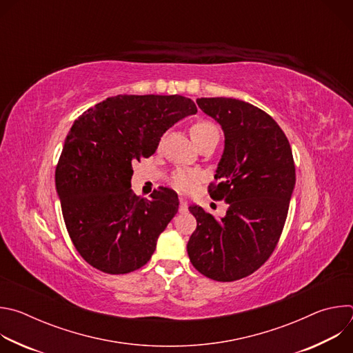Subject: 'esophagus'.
<instances>
[{
	"instance_id": "esophagus-1",
	"label": "esophagus",
	"mask_w": 353,
	"mask_h": 353,
	"mask_svg": "<svg viewBox=\"0 0 353 353\" xmlns=\"http://www.w3.org/2000/svg\"><path fill=\"white\" fill-rule=\"evenodd\" d=\"M180 212H187L188 211V205L185 199H180V207H179Z\"/></svg>"
}]
</instances>
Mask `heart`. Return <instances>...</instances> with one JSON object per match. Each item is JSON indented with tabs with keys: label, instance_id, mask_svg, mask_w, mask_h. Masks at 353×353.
I'll use <instances>...</instances> for the list:
<instances>
[{
	"label": "heart",
	"instance_id": "1",
	"mask_svg": "<svg viewBox=\"0 0 353 353\" xmlns=\"http://www.w3.org/2000/svg\"><path fill=\"white\" fill-rule=\"evenodd\" d=\"M190 134L198 148H203L204 145L215 139H219V131L216 125L207 120H198L196 123H194L190 130ZM198 180H199V176L196 172H192L188 169H177L172 174L170 183L177 191L187 194L194 190Z\"/></svg>",
	"mask_w": 353,
	"mask_h": 353
}]
</instances>
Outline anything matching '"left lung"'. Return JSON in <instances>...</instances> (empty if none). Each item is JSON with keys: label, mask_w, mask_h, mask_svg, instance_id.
I'll return each mask as SVG.
<instances>
[{"label": "left lung", "mask_w": 353, "mask_h": 353, "mask_svg": "<svg viewBox=\"0 0 353 353\" xmlns=\"http://www.w3.org/2000/svg\"><path fill=\"white\" fill-rule=\"evenodd\" d=\"M225 132V150L208 192L226 201L225 218L188 210L196 229L187 243L194 268L219 282L257 271L274 253L288 216L296 174L285 132L264 110L232 97L196 99Z\"/></svg>", "instance_id": "left-lung-1"}]
</instances>
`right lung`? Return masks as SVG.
I'll return each instance as SVG.
<instances>
[{
    "instance_id": "add662e5",
    "label": "right lung",
    "mask_w": 353,
    "mask_h": 353,
    "mask_svg": "<svg viewBox=\"0 0 353 353\" xmlns=\"http://www.w3.org/2000/svg\"><path fill=\"white\" fill-rule=\"evenodd\" d=\"M195 113L192 100L180 94H117L74 121L56 187L68 234L89 265L120 275L152 257L179 198L166 187L150 201L138 198L131 190L132 162L154 155L161 137Z\"/></svg>"
}]
</instances>
